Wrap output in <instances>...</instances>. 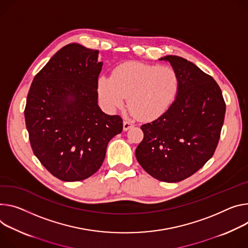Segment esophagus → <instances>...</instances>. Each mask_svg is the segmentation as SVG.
<instances>
[{"label": "esophagus", "instance_id": "esophagus-1", "mask_svg": "<svg viewBox=\"0 0 248 248\" xmlns=\"http://www.w3.org/2000/svg\"><path fill=\"white\" fill-rule=\"evenodd\" d=\"M134 125V124L132 123V122H130V121H127V120H125V121H124V130H128L130 127H132Z\"/></svg>", "mask_w": 248, "mask_h": 248}]
</instances>
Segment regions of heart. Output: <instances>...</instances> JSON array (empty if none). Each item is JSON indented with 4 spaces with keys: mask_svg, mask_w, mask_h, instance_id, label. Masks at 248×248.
<instances>
[{
    "mask_svg": "<svg viewBox=\"0 0 248 248\" xmlns=\"http://www.w3.org/2000/svg\"><path fill=\"white\" fill-rule=\"evenodd\" d=\"M179 79L169 66L126 62L114 70L110 78L101 77L99 91L109 108L124 106L128 98L130 110L140 119L162 115L176 98Z\"/></svg>",
    "mask_w": 248,
    "mask_h": 248,
    "instance_id": "b5f03b06",
    "label": "heart"
}]
</instances>
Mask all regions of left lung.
<instances>
[{
	"instance_id": "1",
	"label": "left lung",
	"mask_w": 248,
	"mask_h": 248,
	"mask_svg": "<svg viewBox=\"0 0 248 248\" xmlns=\"http://www.w3.org/2000/svg\"><path fill=\"white\" fill-rule=\"evenodd\" d=\"M159 60L170 62L177 73L178 93L163 115L140 126L144 137L136 157L153 178L175 183L192 176L212 158L226 103L214 78L194 63L176 55Z\"/></svg>"
}]
</instances>
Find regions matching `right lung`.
<instances>
[{"label": "right lung", "mask_w": 248, "mask_h": 248, "mask_svg": "<svg viewBox=\"0 0 248 248\" xmlns=\"http://www.w3.org/2000/svg\"><path fill=\"white\" fill-rule=\"evenodd\" d=\"M98 54L67 44L35 75L28 94L25 119L32 151L62 181L96 173L108 141L123 131V119L98 106Z\"/></svg>", "instance_id": "obj_1"}]
</instances>
